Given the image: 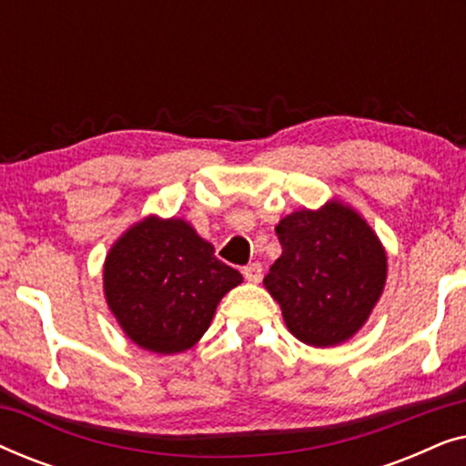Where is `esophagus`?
Here are the masks:
<instances>
[{
    "label": "esophagus",
    "instance_id": "1",
    "mask_svg": "<svg viewBox=\"0 0 466 466\" xmlns=\"http://www.w3.org/2000/svg\"><path fill=\"white\" fill-rule=\"evenodd\" d=\"M244 278L248 279V282L258 284L260 279H263V265H260V263H250L248 267H244Z\"/></svg>",
    "mask_w": 466,
    "mask_h": 466
}]
</instances>
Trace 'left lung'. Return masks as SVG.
Segmentation results:
<instances>
[{
  "label": "left lung",
  "instance_id": "8db88e82",
  "mask_svg": "<svg viewBox=\"0 0 466 466\" xmlns=\"http://www.w3.org/2000/svg\"><path fill=\"white\" fill-rule=\"evenodd\" d=\"M282 257L263 284L299 341L329 348L369 320L384 292L386 250L359 212L341 201L299 209L276 227Z\"/></svg>",
  "mask_w": 466,
  "mask_h": 466
}]
</instances>
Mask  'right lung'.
<instances>
[{"instance_id": "right-lung-1", "label": "right lung", "mask_w": 466, "mask_h": 466, "mask_svg": "<svg viewBox=\"0 0 466 466\" xmlns=\"http://www.w3.org/2000/svg\"><path fill=\"white\" fill-rule=\"evenodd\" d=\"M241 279L182 218L136 222L114 241L104 263L107 308L133 343L157 354L193 348L220 299Z\"/></svg>"}]
</instances>
